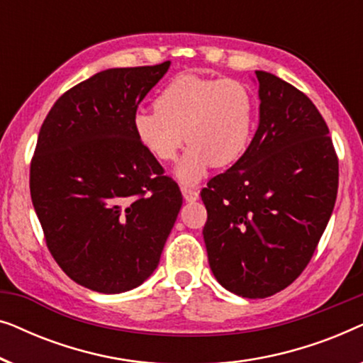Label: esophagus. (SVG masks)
I'll return each mask as SVG.
<instances>
[{
	"label": "esophagus",
	"mask_w": 363,
	"mask_h": 363,
	"mask_svg": "<svg viewBox=\"0 0 363 363\" xmlns=\"http://www.w3.org/2000/svg\"><path fill=\"white\" fill-rule=\"evenodd\" d=\"M182 193H183V198H185L186 201H196L198 196H200L195 188H191V186H182Z\"/></svg>",
	"instance_id": "1"
}]
</instances>
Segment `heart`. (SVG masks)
Masks as SVG:
<instances>
[{
	"label": "heart",
	"mask_w": 363,
	"mask_h": 363,
	"mask_svg": "<svg viewBox=\"0 0 363 363\" xmlns=\"http://www.w3.org/2000/svg\"><path fill=\"white\" fill-rule=\"evenodd\" d=\"M255 118L256 99L245 82L183 74L162 89L155 111L133 116V132L158 162H173L190 143L178 177L196 183L211 165L230 167L245 155Z\"/></svg>",
	"instance_id": "1"
}]
</instances>
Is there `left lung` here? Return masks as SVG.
<instances>
[{
    "label": "left lung",
    "mask_w": 363,
    "mask_h": 363,
    "mask_svg": "<svg viewBox=\"0 0 363 363\" xmlns=\"http://www.w3.org/2000/svg\"><path fill=\"white\" fill-rule=\"evenodd\" d=\"M259 125L240 160L201 190L208 261L218 282L247 299L292 284L334 210L339 158L309 97L256 71Z\"/></svg>",
    "instance_id": "left-lung-1"
}]
</instances>
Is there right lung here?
<instances>
[{"label":"right lung","instance_id":"right-lung-1","mask_svg":"<svg viewBox=\"0 0 363 363\" xmlns=\"http://www.w3.org/2000/svg\"><path fill=\"white\" fill-rule=\"evenodd\" d=\"M170 61L97 72L54 102L29 188L48 250L87 289L118 294L157 269L183 196L133 132Z\"/></svg>","mask_w":363,"mask_h":363}]
</instances>
